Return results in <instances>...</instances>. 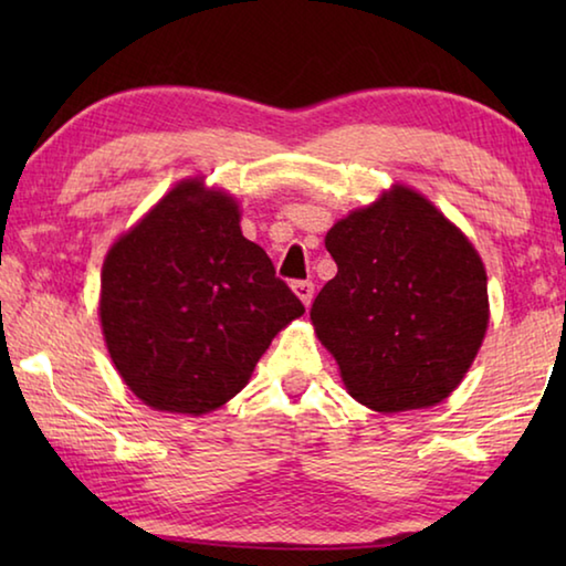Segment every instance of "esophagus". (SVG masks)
<instances>
[{
  "label": "esophagus",
  "instance_id": "1",
  "mask_svg": "<svg viewBox=\"0 0 566 566\" xmlns=\"http://www.w3.org/2000/svg\"><path fill=\"white\" fill-rule=\"evenodd\" d=\"M292 290H294V294L300 296V300L310 306L312 304V296H314V284L310 282V280H300V282H294L292 284Z\"/></svg>",
  "mask_w": 566,
  "mask_h": 566
}]
</instances>
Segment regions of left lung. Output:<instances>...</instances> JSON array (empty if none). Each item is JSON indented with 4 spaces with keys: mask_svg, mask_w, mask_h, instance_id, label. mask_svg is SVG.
I'll use <instances>...</instances> for the list:
<instances>
[{
    "mask_svg": "<svg viewBox=\"0 0 566 566\" xmlns=\"http://www.w3.org/2000/svg\"><path fill=\"white\" fill-rule=\"evenodd\" d=\"M337 276L310 317L349 395L377 411L439 405L482 347L490 304L469 239L407 187L329 229Z\"/></svg>",
    "mask_w": 566,
    "mask_h": 566,
    "instance_id": "obj_1",
    "label": "left lung"
}]
</instances>
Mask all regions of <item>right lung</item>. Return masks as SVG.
<instances>
[{"instance_id": "add662e5", "label": "right lung", "mask_w": 566, "mask_h": 566, "mask_svg": "<svg viewBox=\"0 0 566 566\" xmlns=\"http://www.w3.org/2000/svg\"><path fill=\"white\" fill-rule=\"evenodd\" d=\"M304 304L239 229L232 197L177 185L109 249L99 317L112 361L145 405L222 407Z\"/></svg>"}]
</instances>
